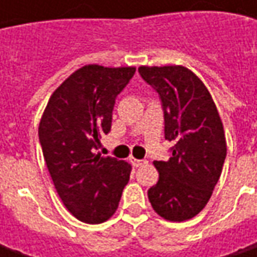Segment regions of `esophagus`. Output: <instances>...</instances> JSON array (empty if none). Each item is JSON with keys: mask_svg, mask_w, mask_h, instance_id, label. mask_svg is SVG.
Wrapping results in <instances>:
<instances>
[{"mask_svg": "<svg viewBox=\"0 0 257 257\" xmlns=\"http://www.w3.org/2000/svg\"><path fill=\"white\" fill-rule=\"evenodd\" d=\"M130 163L133 164L134 167H140V166H143L146 162H144V160H139V159H134V157H130Z\"/></svg>", "mask_w": 257, "mask_h": 257, "instance_id": "obj_1", "label": "esophagus"}]
</instances>
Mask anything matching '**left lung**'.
Wrapping results in <instances>:
<instances>
[{
	"mask_svg": "<svg viewBox=\"0 0 257 257\" xmlns=\"http://www.w3.org/2000/svg\"><path fill=\"white\" fill-rule=\"evenodd\" d=\"M159 94L170 159L156 160L159 182L149 189L154 212L170 222L194 217L207 204L226 159L223 124L200 78L182 65L140 67Z\"/></svg>",
	"mask_w": 257,
	"mask_h": 257,
	"instance_id": "obj_1",
	"label": "left lung"
}]
</instances>
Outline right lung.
Instances as JSON below:
<instances>
[{
  "instance_id": "obj_1",
  "label": "right lung",
  "mask_w": 257,
  "mask_h": 257,
  "mask_svg": "<svg viewBox=\"0 0 257 257\" xmlns=\"http://www.w3.org/2000/svg\"><path fill=\"white\" fill-rule=\"evenodd\" d=\"M134 67L85 65L55 90L40 121L38 137L55 190L74 217L101 223L118 207L132 166L95 154L110 133L117 95Z\"/></svg>"
}]
</instances>
